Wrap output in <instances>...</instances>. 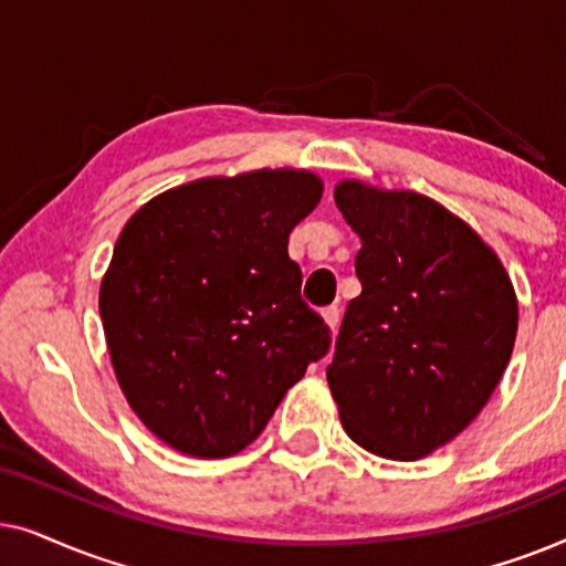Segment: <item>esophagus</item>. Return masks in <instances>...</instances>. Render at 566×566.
Returning <instances> with one entry per match:
<instances>
[{
    "label": "esophagus",
    "mask_w": 566,
    "mask_h": 566,
    "mask_svg": "<svg viewBox=\"0 0 566 566\" xmlns=\"http://www.w3.org/2000/svg\"><path fill=\"white\" fill-rule=\"evenodd\" d=\"M322 319H324V324H327V327H329V332H337L339 312H337L335 306H332V308H324V312H322Z\"/></svg>",
    "instance_id": "obj_1"
}]
</instances>
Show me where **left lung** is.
I'll return each instance as SVG.
<instances>
[{"label": "left lung", "instance_id": "left-lung-1", "mask_svg": "<svg viewBox=\"0 0 566 566\" xmlns=\"http://www.w3.org/2000/svg\"><path fill=\"white\" fill-rule=\"evenodd\" d=\"M335 203L360 252L327 384L366 451L417 461L469 428L497 389L517 296L497 252L438 200L339 180Z\"/></svg>", "mask_w": 566, "mask_h": 566}]
</instances>
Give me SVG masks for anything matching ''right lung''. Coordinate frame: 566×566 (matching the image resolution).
Instances as JSON below:
<instances>
[{"label":"right lung","mask_w":566,"mask_h":566,"mask_svg":"<svg viewBox=\"0 0 566 566\" xmlns=\"http://www.w3.org/2000/svg\"><path fill=\"white\" fill-rule=\"evenodd\" d=\"M324 192L308 169L200 177L130 216L99 283L123 397L175 451L227 459L329 350L289 237Z\"/></svg>","instance_id":"right-lung-1"}]
</instances>
